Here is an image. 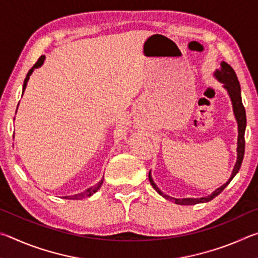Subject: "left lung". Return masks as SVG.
<instances>
[{
	"label": "left lung",
	"instance_id": "obj_1",
	"mask_svg": "<svg viewBox=\"0 0 258 258\" xmlns=\"http://www.w3.org/2000/svg\"><path fill=\"white\" fill-rule=\"evenodd\" d=\"M214 76L217 78V81H220L221 83H223L224 89L228 91V93L230 95L231 102H232V107H233V113L235 119H237L238 123V147H237V161H235V165L233 167L232 174H231L230 178L228 182L224 183L223 185L217 187V189L213 192L212 195L207 196V197H203V198H183V199H176V198H172L169 197L168 195H165L161 192L158 186L156 185V183L154 182L151 177V173L149 172V181L151 183V185L154 189L158 192L160 196H163L165 199L167 200H172L177 205H196L199 203H207L211 202L212 199H214L223 191L226 185L229 184L231 180L235 176V174L239 172L240 167H241V163L243 159V155H244V131H246V110H244V107L242 104V100H241V89H240V84L237 77V74L234 73L233 68L230 66L229 63L222 61L221 62V68L216 69V72L214 73Z\"/></svg>",
	"mask_w": 258,
	"mask_h": 258
}]
</instances>
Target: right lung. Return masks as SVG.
Listing matches in <instances>:
<instances>
[{"mask_svg": "<svg viewBox=\"0 0 258 258\" xmlns=\"http://www.w3.org/2000/svg\"><path fill=\"white\" fill-rule=\"evenodd\" d=\"M44 60H45V56H44V55H41V56H40V59L37 60V62L35 63L32 68H30V71L28 72L27 76H26L25 81H24V85H23V94H24V92H25L26 86H27V82H28V80H29V76L32 75V73L34 72V69H35V68H38V67H41V66H42L43 62H44ZM102 183H103V177H102L101 180H100V181L97 183V184L93 185V186H91V187H89V189L85 190L84 192H81V194H77V195H74V196H66V197H64V199L78 200V199H83V198L91 197V196H92L93 194H95V192H97V191L100 189V187H101Z\"/></svg>", "mask_w": 258, "mask_h": 258, "instance_id": "obj_1", "label": "right lung"}]
</instances>
